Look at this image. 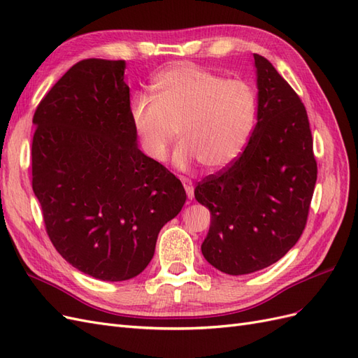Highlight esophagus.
Returning <instances> with one entry per match:
<instances>
[{
  "instance_id": "1",
  "label": "esophagus",
  "mask_w": 358,
  "mask_h": 358,
  "mask_svg": "<svg viewBox=\"0 0 358 358\" xmlns=\"http://www.w3.org/2000/svg\"><path fill=\"white\" fill-rule=\"evenodd\" d=\"M181 182H182V186H185V189H186V193H187L189 199H193V196H195V189H193V182L189 178H186V177H181Z\"/></svg>"
}]
</instances>
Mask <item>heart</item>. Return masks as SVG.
I'll return each mask as SVG.
<instances>
[{
  "label": "heart",
  "mask_w": 358,
  "mask_h": 358,
  "mask_svg": "<svg viewBox=\"0 0 358 358\" xmlns=\"http://www.w3.org/2000/svg\"><path fill=\"white\" fill-rule=\"evenodd\" d=\"M152 99L139 96L130 105V121L141 150L163 162L177 138L173 165L189 169L201 162L220 171L238 160L257 126L258 94L244 79H224L192 63H177L152 80Z\"/></svg>",
  "instance_id": "heart-1"
}]
</instances>
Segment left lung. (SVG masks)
I'll list each match as a JSON object with an SVG mask.
<instances>
[{"instance_id": "1", "label": "left lung", "mask_w": 358, "mask_h": 358, "mask_svg": "<svg viewBox=\"0 0 358 358\" xmlns=\"http://www.w3.org/2000/svg\"><path fill=\"white\" fill-rule=\"evenodd\" d=\"M253 58L258 117L252 139L232 166L195 189L211 213L203 258L231 275L259 271L295 246L316 182L304 105L268 59Z\"/></svg>"}]
</instances>
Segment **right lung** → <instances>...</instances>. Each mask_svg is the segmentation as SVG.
Wrapping results in <instances>:
<instances>
[{"label": "right lung", "mask_w": 358, "mask_h": 358, "mask_svg": "<svg viewBox=\"0 0 358 358\" xmlns=\"http://www.w3.org/2000/svg\"><path fill=\"white\" fill-rule=\"evenodd\" d=\"M124 61H79L36 109L33 190L48 236L75 268L135 278L163 224L186 202L181 181L139 150Z\"/></svg>", "instance_id": "obj_1"}]
</instances>
